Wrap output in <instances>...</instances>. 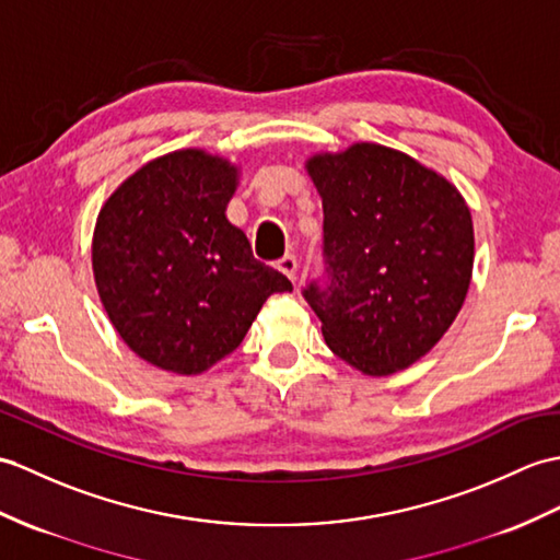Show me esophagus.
Listing matches in <instances>:
<instances>
[{
	"label": "esophagus",
	"mask_w": 560,
	"mask_h": 560,
	"mask_svg": "<svg viewBox=\"0 0 560 560\" xmlns=\"http://www.w3.org/2000/svg\"><path fill=\"white\" fill-rule=\"evenodd\" d=\"M277 267H279V271H283L285 277H289L291 281H295V275H298V259H295V255H283L279 262H277Z\"/></svg>",
	"instance_id": "esophagus-1"
}]
</instances>
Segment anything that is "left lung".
I'll return each mask as SVG.
<instances>
[{"mask_svg":"<svg viewBox=\"0 0 560 560\" xmlns=\"http://www.w3.org/2000/svg\"><path fill=\"white\" fill-rule=\"evenodd\" d=\"M324 279L303 289L324 341L355 370L410 368L458 317L470 289L475 233L463 195L398 150L358 142L315 154Z\"/></svg>","mask_w":560,"mask_h":560,"instance_id":"obj_1","label":"left lung"}]
</instances>
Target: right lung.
Wrapping results in <instances>:
<instances>
[{"label":"right lung","instance_id":"1","mask_svg":"<svg viewBox=\"0 0 560 560\" xmlns=\"http://www.w3.org/2000/svg\"><path fill=\"white\" fill-rule=\"evenodd\" d=\"M238 168L202 150L145 164L104 202L93 236L100 301L126 346L200 374L241 346L271 293L293 291L226 219Z\"/></svg>","mask_w":560,"mask_h":560}]
</instances>
